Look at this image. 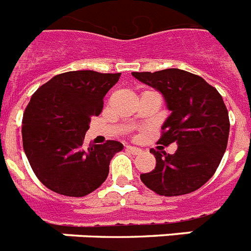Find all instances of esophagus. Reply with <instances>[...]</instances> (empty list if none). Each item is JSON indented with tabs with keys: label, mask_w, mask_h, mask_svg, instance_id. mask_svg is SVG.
Segmentation results:
<instances>
[{
	"label": "esophagus",
	"mask_w": 251,
	"mask_h": 251,
	"mask_svg": "<svg viewBox=\"0 0 251 251\" xmlns=\"http://www.w3.org/2000/svg\"><path fill=\"white\" fill-rule=\"evenodd\" d=\"M126 149H127L128 151H129V153L136 154V155H137V154H141V151H142V150L140 149V148H135V146H131V145L126 146Z\"/></svg>",
	"instance_id": "34e87169"
}]
</instances>
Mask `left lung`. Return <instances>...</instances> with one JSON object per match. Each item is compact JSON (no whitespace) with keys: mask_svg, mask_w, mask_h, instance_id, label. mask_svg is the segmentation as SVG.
Masks as SVG:
<instances>
[{"mask_svg":"<svg viewBox=\"0 0 251 251\" xmlns=\"http://www.w3.org/2000/svg\"><path fill=\"white\" fill-rule=\"evenodd\" d=\"M136 79L163 94L171 110L159 144H177L175 154L150 150L157 159L141 181L159 196L192 193L211 179L227 149L228 110L220 93L201 76L179 69L132 72Z\"/></svg>","mask_w":251,"mask_h":251,"instance_id":"1","label":"left lung"}]
</instances>
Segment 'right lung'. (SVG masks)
I'll list each match as a JSON object with an SVG mask.
<instances>
[{"label": "right lung", "instance_id": "obj_1", "mask_svg": "<svg viewBox=\"0 0 251 251\" xmlns=\"http://www.w3.org/2000/svg\"><path fill=\"white\" fill-rule=\"evenodd\" d=\"M120 74L83 70L54 76L31 97L22 120L23 149L37 179L55 193L84 197L101 186L119 141L84 145L92 116Z\"/></svg>", "mask_w": 251, "mask_h": 251}]
</instances>
